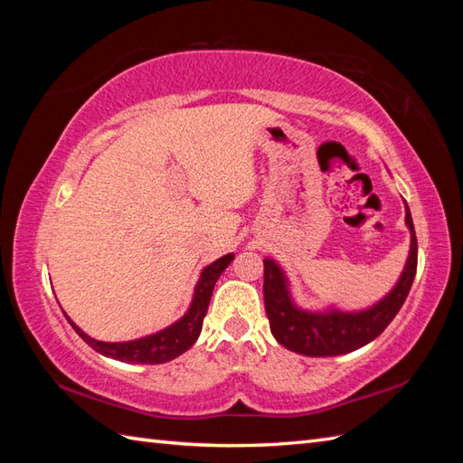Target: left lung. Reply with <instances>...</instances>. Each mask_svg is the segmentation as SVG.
Returning <instances> with one entry per match:
<instances>
[{"label":"left lung","instance_id":"1","mask_svg":"<svg viewBox=\"0 0 463 463\" xmlns=\"http://www.w3.org/2000/svg\"><path fill=\"white\" fill-rule=\"evenodd\" d=\"M406 226L410 231V252L404 270L386 297L364 310H340L332 304L324 310L298 307L290 292L287 272L274 259H264V308L277 342L302 356L322 358L342 356L378 338L406 302L416 277L418 241L408 204Z\"/></svg>","mask_w":463,"mask_h":463}]
</instances>
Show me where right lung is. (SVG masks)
<instances>
[{
  "instance_id": "add662e5",
  "label": "right lung",
  "mask_w": 463,
  "mask_h": 463,
  "mask_svg": "<svg viewBox=\"0 0 463 463\" xmlns=\"http://www.w3.org/2000/svg\"><path fill=\"white\" fill-rule=\"evenodd\" d=\"M234 254L229 252L224 257L216 259L211 262L209 267H204L201 270V277L194 284V292L189 308L183 314V317L173 322L171 326H166L159 332L149 334V336L137 338V340H127V342H103V340H95L90 334H85L77 324L67 317L69 324H71L73 330L80 334V336L90 344V346L103 354L107 358L113 360H121L127 364H165L169 360H175L176 356H181L183 352L189 350L193 344L199 338V334L203 330V320L206 308H209V302L213 297L214 284L219 280L224 269L232 262Z\"/></svg>"
}]
</instances>
